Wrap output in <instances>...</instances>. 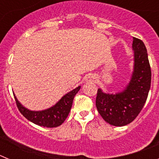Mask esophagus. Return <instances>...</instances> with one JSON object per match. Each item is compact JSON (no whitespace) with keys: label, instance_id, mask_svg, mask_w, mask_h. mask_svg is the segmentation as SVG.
<instances>
[{"label":"esophagus","instance_id":"obj_1","mask_svg":"<svg viewBox=\"0 0 159 159\" xmlns=\"http://www.w3.org/2000/svg\"><path fill=\"white\" fill-rule=\"evenodd\" d=\"M86 81L87 82L89 83H95L96 81V76L95 75H88L86 78Z\"/></svg>","mask_w":159,"mask_h":159}]
</instances>
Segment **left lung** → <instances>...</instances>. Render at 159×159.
Wrapping results in <instances>:
<instances>
[{"instance_id":"1","label":"left lung","mask_w":159,"mask_h":159,"mask_svg":"<svg viewBox=\"0 0 159 159\" xmlns=\"http://www.w3.org/2000/svg\"><path fill=\"white\" fill-rule=\"evenodd\" d=\"M134 65L130 82L122 92L105 93L98 89L97 110L109 124L123 127L131 123L140 113L151 88V71L147 48L143 41L133 37Z\"/></svg>"}]
</instances>
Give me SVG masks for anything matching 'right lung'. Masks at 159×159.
I'll list each match as a JSON object with an SVG mask.
<instances>
[{
	"label": "right lung",
	"mask_w": 159,
	"mask_h": 159,
	"mask_svg": "<svg viewBox=\"0 0 159 159\" xmlns=\"http://www.w3.org/2000/svg\"><path fill=\"white\" fill-rule=\"evenodd\" d=\"M81 87L79 86L74 90L69 92L51 107L42 111H31L24 107L18 101L17 98L13 94L16 99V106L20 112L25 116L28 120L40 127H57L62 124L68 116L73 99Z\"/></svg>",
	"instance_id": "right-lung-1"
}]
</instances>
